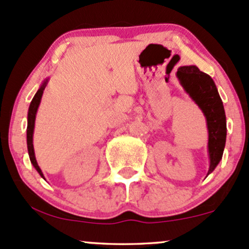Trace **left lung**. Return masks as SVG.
<instances>
[{"mask_svg": "<svg viewBox=\"0 0 249 249\" xmlns=\"http://www.w3.org/2000/svg\"><path fill=\"white\" fill-rule=\"evenodd\" d=\"M177 76L187 94L195 101L207 120L208 128V174L215 169L222 159L226 144V114L223 103L213 79L195 66L178 69Z\"/></svg>", "mask_w": 249, "mask_h": 249, "instance_id": "obj_1", "label": "left lung"}]
</instances>
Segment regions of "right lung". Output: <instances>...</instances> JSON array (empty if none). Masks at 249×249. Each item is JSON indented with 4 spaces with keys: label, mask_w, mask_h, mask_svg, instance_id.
Listing matches in <instances>:
<instances>
[{
    "label": "right lung",
    "mask_w": 249,
    "mask_h": 249,
    "mask_svg": "<svg viewBox=\"0 0 249 249\" xmlns=\"http://www.w3.org/2000/svg\"><path fill=\"white\" fill-rule=\"evenodd\" d=\"M47 83H48V79L44 80V82L42 83L40 89L37 90V93L35 94V96L33 97L32 102H30L29 110H28V125H27V146H28V153H29L30 162L33 163V166L35 167V169L37 170L38 174L43 177V173L40 167H38L37 161H36L35 158V152H34V146H33V134H34V127H35V117H36V111H37L38 106H40L42 94H43L44 88H46Z\"/></svg>",
    "instance_id": "1"
}]
</instances>
